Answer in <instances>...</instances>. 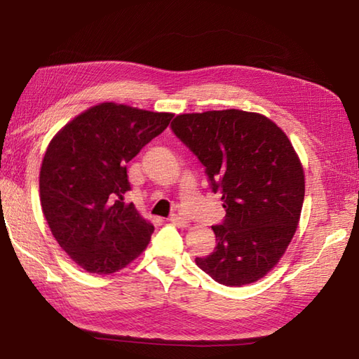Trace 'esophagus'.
I'll return each instance as SVG.
<instances>
[{
    "label": "esophagus",
    "mask_w": 359,
    "mask_h": 359,
    "mask_svg": "<svg viewBox=\"0 0 359 359\" xmlns=\"http://www.w3.org/2000/svg\"><path fill=\"white\" fill-rule=\"evenodd\" d=\"M169 222L174 223L175 226H179V228H184V229L190 228V222L185 220V218H182L180 215H172L171 218H169Z\"/></svg>",
    "instance_id": "1"
}]
</instances>
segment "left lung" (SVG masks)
I'll use <instances>...</instances> for the list:
<instances>
[{"label":"left lung","instance_id":"1","mask_svg":"<svg viewBox=\"0 0 359 359\" xmlns=\"http://www.w3.org/2000/svg\"><path fill=\"white\" fill-rule=\"evenodd\" d=\"M171 126L226 210L212 226L215 250L196 264L226 287L259 280L287 252L301 218L306 179L293 144L266 115L239 109L180 114Z\"/></svg>","mask_w":359,"mask_h":359}]
</instances>
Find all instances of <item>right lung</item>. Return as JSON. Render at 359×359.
Returning a JSON list of instances; mask_svg holds the SVG:
<instances>
[{"mask_svg": "<svg viewBox=\"0 0 359 359\" xmlns=\"http://www.w3.org/2000/svg\"><path fill=\"white\" fill-rule=\"evenodd\" d=\"M172 117L100 102L48 142L39 172L42 214L60 247L90 274H114L147 248L154 224L123 203L131 188L126 163Z\"/></svg>", "mask_w": 359, "mask_h": 359, "instance_id": "obj_1", "label": "right lung"}]
</instances>
